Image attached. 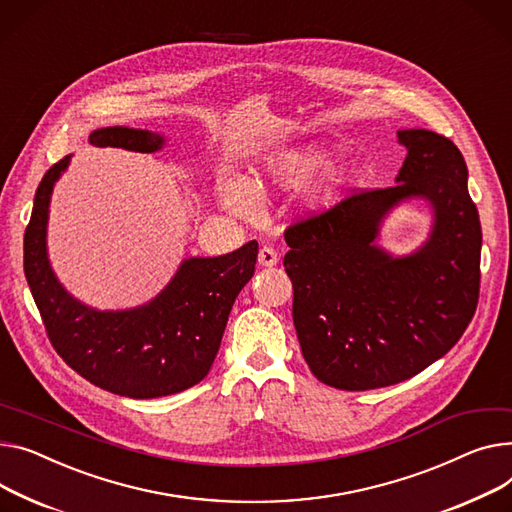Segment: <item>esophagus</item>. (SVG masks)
<instances>
[{
    "label": "esophagus",
    "instance_id": "esophagus-1",
    "mask_svg": "<svg viewBox=\"0 0 512 512\" xmlns=\"http://www.w3.org/2000/svg\"><path fill=\"white\" fill-rule=\"evenodd\" d=\"M257 261H259L261 267H274V265L278 263V253H276L274 249H271V247H263V249L259 251Z\"/></svg>",
    "mask_w": 512,
    "mask_h": 512
}]
</instances>
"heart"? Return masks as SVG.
<instances>
[{"mask_svg":"<svg viewBox=\"0 0 512 512\" xmlns=\"http://www.w3.org/2000/svg\"><path fill=\"white\" fill-rule=\"evenodd\" d=\"M331 158V150L321 144H311L306 148H290L271 152L263 158L261 166L255 170L253 177L236 179L224 177L218 181V193L224 208L241 218H253L259 212V197L271 193H290L309 185L317 170L325 166ZM352 170L344 168L321 185L311 195L313 208H327L337 197L342 195L344 187L352 179Z\"/></svg>","mask_w":512,"mask_h":512,"instance_id":"obj_1","label":"heart"}]
</instances>
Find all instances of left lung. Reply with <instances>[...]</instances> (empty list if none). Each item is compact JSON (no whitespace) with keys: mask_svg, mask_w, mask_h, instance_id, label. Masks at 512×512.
<instances>
[{"mask_svg":"<svg viewBox=\"0 0 512 512\" xmlns=\"http://www.w3.org/2000/svg\"><path fill=\"white\" fill-rule=\"evenodd\" d=\"M407 154L393 187L362 191L286 230L292 319L302 356L335 389L412 379L467 329L480 294V214L459 148L428 129H399ZM424 200L427 241L393 256L379 243L388 214Z\"/></svg>","mask_w":512,"mask_h":512,"instance_id":"8db88e82","label":"left lung"}]
</instances>
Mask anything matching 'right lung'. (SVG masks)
Instances as JSON below:
<instances>
[{"mask_svg":"<svg viewBox=\"0 0 512 512\" xmlns=\"http://www.w3.org/2000/svg\"><path fill=\"white\" fill-rule=\"evenodd\" d=\"M88 144L152 154L166 138L115 125L94 129ZM70 160L67 154L47 170L24 232V274L53 348L80 377L115 395L152 399L197 385L214 364L238 292L255 274L259 245L251 241L220 257H187L152 300L98 311L63 288L47 251L51 195Z\"/></svg>","mask_w":512,"mask_h":512,"instance_id":"right-lung-1","label":"right lung"}]
</instances>
